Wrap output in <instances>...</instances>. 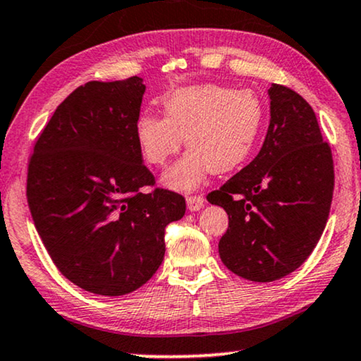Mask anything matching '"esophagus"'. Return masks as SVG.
Listing matches in <instances>:
<instances>
[{"label": "esophagus", "instance_id": "1", "mask_svg": "<svg viewBox=\"0 0 361 361\" xmlns=\"http://www.w3.org/2000/svg\"><path fill=\"white\" fill-rule=\"evenodd\" d=\"M186 206H188L190 211H198L204 206V198L200 195L186 196Z\"/></svg>", "mask_w": 361, "mask_h": 361}]
</instances>
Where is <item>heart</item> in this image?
<instances>
[{"mask_svg": "<svg viewBox=\"0 0 361 361\" xmlns=\"http://www.w3.org/2000/svg\"><path fill=\"white\" fill-rule=\"evenodd\" d=\"M165 117L143 112L135 122V140L150 165L163 166L183 145L190 148L163 175V183L191 191L211 171H233L246 161L261 135L266 107L251 89L198 84L176 89L163 99Z\"/></svg>", "mask_w": 361, "mask_h": 361, "instance_id": "heart-1", "label": "heart"}]
</instances>
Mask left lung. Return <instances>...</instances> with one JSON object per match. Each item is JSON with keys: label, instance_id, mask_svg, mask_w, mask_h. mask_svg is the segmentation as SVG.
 I'll use <instances>...</instances> for the list:
<instances>
[{"label": "left lung", "instance_id": "obj_1", "mask_svg": "<svg viewBox=\"0 0 361 361\" xmlns=\"http://www.w3.org/2000/svg\"><path fill=\"white\" fill-rule=\"evenodd\" d=\"M271 123L257 157L208 201L226 209L219 257L231 272L272 282L307 261L324 233L334 196V160L314 109L272 84Z\"/></svg>", "mask_w": 361, "mask_h": 361}]
</instances>
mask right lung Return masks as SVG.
Listing matches in <instances>:
<instances>
[{
	"instance_id": "obj_1",
	"label": "right lung",
	"mask_w": 361,
	"mask_h": 361,
	"mask_svg": "<svg viewBox=\"0 0 361 361\" xmlns=\"http://www.w3.org/2000/svg\"><path fill=\"white\" fill-rule=\"evenodd\" d=\"M145 84L92 80L77 87L36 140L26 196L47 252L64 277L97 295L142 287L165 256V228L185 198L155 188L135 140Z\"/></svg>"
}]
</instances>
